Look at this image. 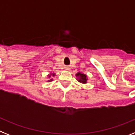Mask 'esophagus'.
Here are the masks:
<instances>
[{"mask_svg":"<svg viewBox=\"0 0 135 135\" xmlns=\"http://www.w3.org/2000/svg\"><path fill=\"white\" fill-rule=\"evenodd\" d=\"M65 70H70V67H69V66H65Z\"/></svg>","mask_w":135,"mask_h":135,"instance_id":"esophagus-1","label":"esophagus"}]
</instances>
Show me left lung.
Masks as SVG:
<instances>
[{"mask_svg":"<svg viewBox=\"0 0 135 135\" xmlns=\"http://www.w3.org/2000/svg\"><path fill=\"white\" fill-rule=\"evenodd\" d=\"M76 77H78V80H77L79 82L82 83V84H86L87 82V76L84 74H82L80 72H78V74H76Z\"/></svg>","mask_w":135,"mask_h":135,"instance_id":"1","label":"left lung"}]
</instances>
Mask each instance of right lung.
Here are the masks:
<instances>
[{
  "mask_svg": "<svg viewBox=\"0 0 135 135\" xmlns=\"http://www.w3.org/2000/svg\"><path fill=\"white\" fill-rule=\"evenodd\" d=\"M52 75V76H55V74H51V75H49V78H50L51 77V76ZM53 80V79L50 80H48V82H51V81Z\"/></svg>",
  "mask_w": 135,
  "mask_h": 135,
  "instance_id": "obj_1",
  "label": "right lung"
}]
</instances>
